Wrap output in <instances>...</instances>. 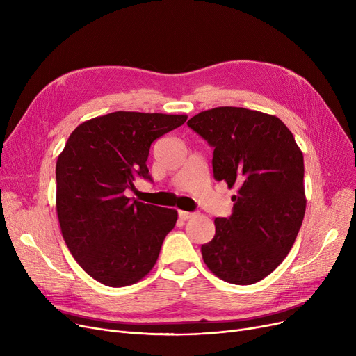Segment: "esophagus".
I'll return each instance as SVG.
<instances>
[{"instance_id":"esophagus-1","label":"esophagus","mask_w":356,"mask_h":356,"mask_svg":"<svg viewBox=\"0 0 356 356\" xmlns=\"http://www.w3.org/2000/svg\"><path fill=\"white\" fill-rule=\"evenodd\" d=\"M195 216V213H192V212H184V211H180L179 212V218L181 219V220H188V219H191V218H193Z\"/></svg>"}]
</instances>
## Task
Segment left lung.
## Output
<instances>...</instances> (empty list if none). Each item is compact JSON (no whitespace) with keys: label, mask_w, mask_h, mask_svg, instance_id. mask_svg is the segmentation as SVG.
<instances>
[{"label":"left lung","mask_w":356,"mask_h":356,"mask_svg":"<svg viewBox=\"0 0 356 356\" xmlns=\"http://www.w3.org/2000/svg\"><path fill=\"white\" fill-rule=\"evenodd\" d=\"M188 125L213 147V179L238 189L232 215L215 219V236L200 248L204 264L227 283H258L283 263L302 227V149L282 120L254 109L218 106Z\"/></svg>","instance_id":"8db88e82"}]
</instances>
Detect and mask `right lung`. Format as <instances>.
Listing matches in <instances>:
<instances>
[{
    "mask_svg": "<svg viewBox=\"0 0 356 356\" xmlns=\"http://www.w3.org/2000/svg\"><path fill=\"white\" fill-rule=\"evenodd\" d=\"M188 115L117 111L73 129L56 163V212L78 264L108 287L131 286L153 270L177 211L131 200L136 176L149 179L152 143Z\"/></svg>",
    "mask_w": 356,
    "mask_h": 356,
    "instance_id": "add662e5",
    "label": "right lung"
}]
</instances>
